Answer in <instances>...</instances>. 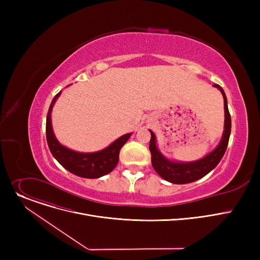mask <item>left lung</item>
Returning a JSON list of instances; mask_svg holds the SVG:
<instances>
[{
	"label": "left lung",
	"mask_w": 260,
	"mask_h": 260,
	"mask_svg": "<svg viewBox=\"0 0 260 260\" xmlns=\"http://www.w3.org/2000/svg\"><path fill=\"white\" fill-rule=\"evenodd\" d=\"M215 87L219 89L223 95L224 100V132L222 136V140L220 141L219 145H218L212 153H210L208 156L204 158L189 163H180V162H172L168 160L167 158L163 157L156 146V137L152 131L151 135L152 138L149 141V151L152 154V166L155 169V171L162 177L163 179L176 183V184H184L194 182L202 177L209 174L213 169L217 167L218 163L222 159L230 139L231 134V115L228 108V101L225 93L220 85L214 84Z\"/></svg>",
	"instance_id": "obj_1"
}]
</instances>
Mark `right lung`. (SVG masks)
I'll use <instances>...</instances> for the list:
<instances>
[{
  "label": "right lung",
  "mask_w": 260,
  "mask_h": 260,
  "mask_svg": "<svg viewBox=\"0 0 260 260\" xmlns=\"http://www.w3.org/2000/svg\"><path fill=\"white\" fill-rule=\"evenodd\" d=\"M61 93L58 92L51 101L46 118V139L52 156L60 165L71 173L83 177V178H99L111 173L119 161V154L122 146L126 143L132 134L123 135L106 148L95 153H78L67 148L59 143L56 139L51 127L50 114L52 106Z\"/></svg>",
  "instance_id": "1"
}]
</instances>
